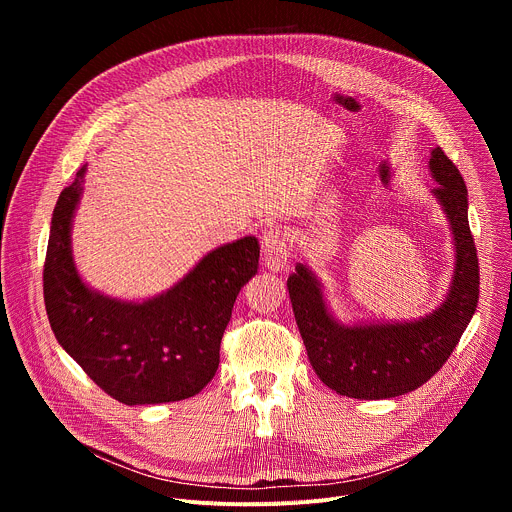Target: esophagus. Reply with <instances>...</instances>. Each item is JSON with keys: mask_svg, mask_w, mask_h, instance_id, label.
Returning a JSON list of instances; mask_svg holds the SVG:
<instances>
[{"mask_svg": "<svg viewBox=\"0 0 512 512\" xmlns=\"http://www.w3.org/2000/svg\"><path fill=\"white\" fill-rule=\"evenodd\" d=\"M261 259L271 271H281L287 267L289 249L281 227H269L261 237Z\"/></svg>", "mask_w": 512, "mask_h": 512, "instance_id": "34e87169", "label": "esophagus"}]
</instances>
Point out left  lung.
Returning <instances> with one entry per match:
<instances>
[{
  "label": "left lung",
  "instance_id": "1",
  "mask_svg": "<svg viewBox=\"0 0 512 512\" xmlns=\"http://www.w3.org/2000/svg\"><path fill=\"white\" fill-rule=\"evenodd\" d=\"M433 194L442 202L456 241V271L446 302L427 318L403 324L340 326L328 314L320 283L298 263L287 279L289 300L316 375L352 399H389L427 383L454 352L480 296L474 237L468 225V190L442 148L431 150Z\"/></svg>",
  "mask_w": 512,
  "mask_h": 512
}]
</instances>
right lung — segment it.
Here are the masks:
<instances>
[{"label":"right lung","instance_id":"1","mask_svg":"<svg viewBox=\"0 0 512 512\" xmlns=\"http://www.w3.org/2000/svg\"><path fill=\"white\" fill-rule=\"evenodd\" d=\"M85 166L54 206L44 304L58 344L107 395L125 405L194 397L214 377L241 287L257 273L259 243L243 237L210 251L166 294L143 304L91 291L70 255V225Z\"/></svg>","mask_w":512,"mask_h":512}]
</instances>
